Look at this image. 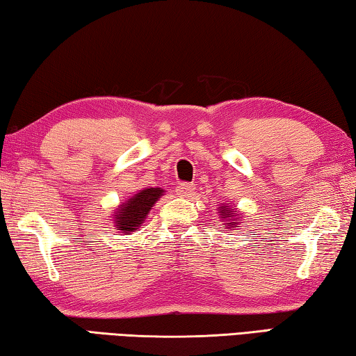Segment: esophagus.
Masks as SVG:
<instances>
[{
    "label": "esophagus",
    "instance_id": "esophagus-1",
    "mask_svg": "<svg viewBox=\"0 0 356 356\" xmlns=\"http://www.w3.org/2000/svg\"><path fill=\"white\" fill-rule=\"evenodd\" d=\"M177 194L181 197H191L192 194H194V186L189 183H179L177 186Z\"/></svg>",
    "mask_w": 356,
    "mask_h": 356
}]
</instances>
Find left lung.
<instances>
[{
	"label": "left lung",
	"mask_w": 356,
	"mask_h": 356,
	"mask_svg": "<svg viewBox=\"0 0 356 356\" xmlns=\"http://www.w3.org/2000/svg\"><path fill=\"white\" fill-rule=\"evenodd\" d=\"M218 213H219V218L222 219V222H224L222 224L224 229H232V227L240 224V222H236V220H240L241 213L238 211L235 207L224 205V203H222V205L218 208Z\"/></svg>",
	"instance_id": "8db88e82"
}]
</instances>
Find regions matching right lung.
<instances>
[{
	"mask_svg": "<svg viewBox=\"0 0 356 356\" xmlns=\"http://www.w3.org/2000/svg\"><path fill=\"white\" fill-rule=\"evenodd\" d=\"M164 195V189L161 188H147L134 194L131 199L121 203L115 211V225L116 230L121 233H129L137 230L145 218L148 216L154 203Z\"/></svg>",
	"mask_w": 356,
	"mask_h": 356,
	"instance_id": "obj_1",
	"label": "right lung"
}]
</instances>
